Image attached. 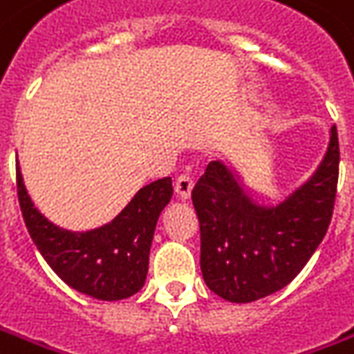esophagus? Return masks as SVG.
<instances>
[{
	"instance_id": "34e87169",
	"label": "esophagus",
	"mask_w": 354,
	"mask_h": 354,
	"mask_svg": "<svg viewBox=\"0 0 354 354\" xmlns=\"http://www.w3.org/2000/svg\"><path fill=\"white\" fill-rule=\"evenodd\" d=\"M192 189H194V182H192V178L189 176H180L174 182V194H176L178 199H189L192 197Z\"/></svg>"
}]
</instances>
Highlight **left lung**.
Returning a JSON list of instances; mask_svg holds the SVG:
<instances>
[{"instance_id": "8db88e82", "label": "left lung", "mask_w": 354, "mask_h": 354, "mask_svg": "<svg viewBox=\"0 0 354 354\" xmlns=\"http://www.w3.org/2000/svg\"><path fill=\"white\" fill-rule=\"evenodd\" d=\"M337 176L335 126L315 174L274 207L254 203L228 162L211 160L192 192L209 289L230 303H251L286 288L328 232Z\"/></svg>"}]
</instances>
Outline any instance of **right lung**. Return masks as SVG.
Here are the masks:
<instances>
[{"label": "right lung", "mask_w": 354, "mask_h": 354, "mask_svg": "<svg viewBox=\"0 0 354 354\" xmlns=\"http://www.w3.org/2000/svg\"><path fill=\"white\" fill-rule=\"evenodd\" d=\"M17 194L32 241L66 286L100 301L126 299L143 288L155 226L172 197L170 178L142 187L117 218L88 232L49 222L34 207L19 167Z\"/></svg>", "instance_id": "obj_1"}]
</instances>
